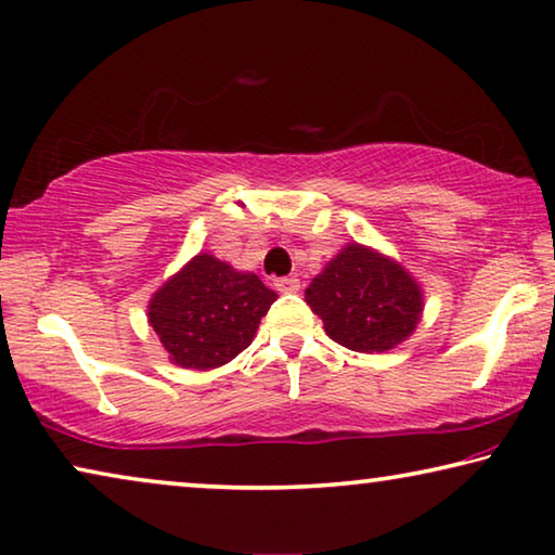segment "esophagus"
<instances>
[{
    "mask_svg": "<svg viewBox=\"0 0 555 555\" xmlns=\"http://www.w3.org/2000/svg\"><path fill=\"white\" fill-rule=\"evenodd\" d=\"M279 294H296L301 288V281L296 276H281L274 281Z\"/></svg>",
    "mask_w": 555,
    "mask_h": 555,
    "instance_id": "esophagus-1",
    "label": "esophagus"
}]
</instances>
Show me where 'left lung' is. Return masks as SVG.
I'll return each instance as SVG.
<instances>
[{
  "mask_svg": "<svg viewBox=\"0 0 555 555\" xmlns=\"http://www.w3.org/2000/svg\"><path fill=\"white\" fill-rule=\"evenodd\" d=\"M306 304L336 344L359 353H384L416 331L424 292L391 256L353 242L311 279Z\"/></svg>",
  "mask_w": 555,
  "mask_h": 555,
  "instance_id": "8db88e82",
  "label": "left lung"
}]
</instances>
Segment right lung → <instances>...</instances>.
Segmentation results:
<instances>
[{
	"mask_svg": "<svg viewBox=\"0 0 555 555\" xmlns=\"http://www.w3.org/2000/svg\"><path fill=\"white\" fill-rule=\"evenodd\" d=\"M276 292L251 271H236L211 254H196L149 299V326L169 361L209 371L251 344Z\"/></svg>",
	"mask_w": 555,
	"mask_h": 555,
	"instance_id": "1",
	"label": "right lung"
}]
</instances>
